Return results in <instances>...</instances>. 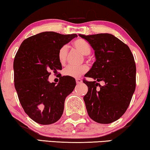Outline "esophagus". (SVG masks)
I'll return each instance as SVG.
<instances>
[{
  "label": "esophagus",
  "mask_w": 150,
  "mask_h": 150,
  "mask_svg": "<svg viewBox=\"0 0 150 150\" xmlns=\"http://www.w3.org/2000/svg\"><path fill=\"white\" fill-rule=\"evenodd\" d=\"M76 81L77 84H80V83H82V80H81V79H76Z\"/></svg>",
  "instance_id": "obj_1"
}]
</instances>
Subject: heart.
Segmentation results:
<instances>
[{"label": "heart", "mask_w": 150, "mask_h": 150, "mask_svg": "<svg viewBox=\"0 0 150 150\" xmlns=\"http://www.w3.org/2000/svg\"><path fill=\"white\" fill-rule=\"evenodd\" d=\"M74 46L77 50L82 53L83 55H88L90 54L92 49L88 42L83 39L76 40L74 42ZM68 53V46L63 45L61 47V49L59 50L58 54V57L59 62L61 64H64L65 63L67 57ZM88 70V67L86 65H82L80 66L75 65H69L63 70V74L67 76L72 77V78H79L83 74L86 73Z\"/></svg>", "instance_id": "b5f03b06"}]
</instances>
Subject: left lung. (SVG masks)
<instances>
[{
	"label": "left lung",
	"mask_w": 150,
	"mask_h": 150,
	"mask_svg": "<svg viewBox=\"0 0 150 150\" xmlns=\"http://www.w3.org/2000/svg\"><path fill=\"white\" fill-rule=\"evenodd\" d=\"M94 50L96 61L83 80L88 92L83 97L89 117L108 124L123 115L136 88V65L127 45L110 34H79ZM103 81L105 85L98 82ZM99 86L98 88V87Z\"/></svg>",
	"instance_id": "left-lung-1"
}]
</instances>
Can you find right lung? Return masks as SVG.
I'll return each mask as SVG.
<instances>
[{
    "mask_svg": "<svg viewBox=\"0 0 150 150\" xmlns=\"http://www.w3.org/2000/svg\"><path fill=\"white\" fill-rule=\"evenodd\" d=\"M77 34L45 32L23 41L13 61L14 86L25 112L34 121L50 125L63 113L65 100L73 92L76 81L63 76L59 82L50 83V71L61 70L58 54Z\"/></svg>",
    "mask_w": 150,
    "mask_h": 150,
    "instance_id": "right-lung-1",
    "label": "right lung"
}]
</instances>
